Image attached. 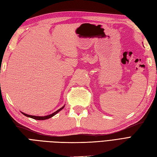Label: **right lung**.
Masks as SVG:
<instances>
[{"label":"right lung","instance_id":"add662e5","mask_svg":"<svg viewBox=\"0 0 157 157\" xmlns=\"http://www.w3.org/2000/svg\"><path fill=\"white\" fill-rule=\"evenodd\" d=\"M64 105L63 106V107H61L60 109H59V110H57L56 111H55V113H52V114H49V115H47V116H44V117H40V116H33V115H29V114H26V113H22V112H21V113H22L24 114L25 116H26V117H30V118H33V119H36V120H39V121H41V120H46V119H48V118H51V117H52L53 116H55V114H56L57 113H58L59 112H60L61 110L62 109H64Z\"/></svg>","mask_w":157,"mask_h":157}]
</instances>
